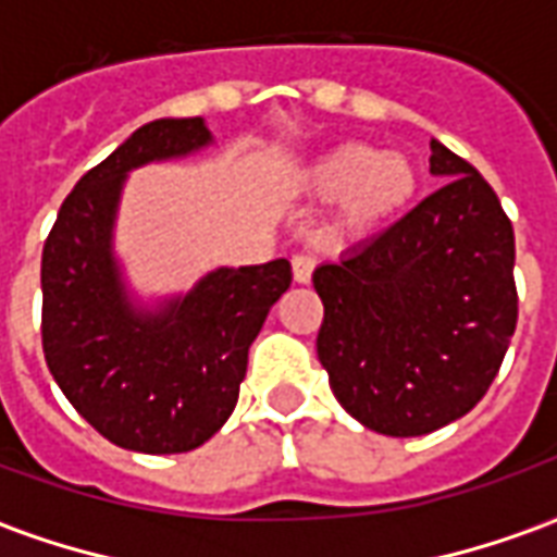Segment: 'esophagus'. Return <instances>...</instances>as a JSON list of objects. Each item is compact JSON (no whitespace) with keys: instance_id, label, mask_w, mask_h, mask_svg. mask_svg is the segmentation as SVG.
<instances>
[{"instance_id":"34e87169","label":"esophagus","mask_w":557,"mask_h":557,"mask_svg":"<svg viewBox=\"0 0 557 557\" xmlns=\"http://www.w3.org/2000/svg\"><path fill=\"white\" fill-rule=\"evenodd\" d=\"M315 268V256L313 253H295L292 256V277L295 283H310Z\"/></svg>"}]
</instances>
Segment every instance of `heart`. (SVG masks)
<instances>
[{
    "mask_svg": "<svg viewBox=\"0 0 557 557\" xmlns=\"http://www.w3.org/2000/svg\"><path fill=\"white\" fill-rule=\"evenodd\" d=\"M418 166L403 151H379L367 143H343L304 172V190L339 199L334 232L367 235L397 218L418 190Z\"/></svg>",
    "mask_w": 557,
    "mask_h": 557,
    "instance_id": "b5f03b06",
    "label": "heart"
}]
</instances>
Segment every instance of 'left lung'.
<instances>
[{"label":"left lung","instance_id":"obj_1","mask_svg":"<svg viewBox=\"0 0 557 557\" xmlns=\"http://www.w3.org/2000/svg\"><path fill=\"white\" fill-rule=\"evenodd\" d=\"M447 182L313 271L319 361L339 406L382 435H426L478 406L519 315L513 226L490 182L432 139Z\"/></svg>","mask_w":557,"mask_h":557}]
</instances>
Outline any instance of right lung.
<instances>
[{
    "mask_svg": "<svg viewBox=\"0 0 557 557\" xmlns=\"http://www.w3.org/2000/svg\"><path fill=\"white\" fill-rule=\"evenodd\" d=\"M211 143L202 119H158L91 166L41 256V346L55 385L107 442L139 454L206 444L238 403L247 351L289 289L286 259L220 268L160 313L131 307L110 235L122 182L148 160Z\"/></svg>",
    "mask_w": 557,
    "mask_h": 557,
    "instance_id": "add662e5",
    "label": "right lung"
}]
</instances>
